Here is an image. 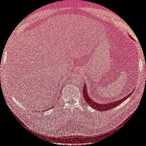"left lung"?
<instances>
[{
	"mask_svg": "<svg viewBox=\"0 0 146 146\" xmlns=\"http://www.w3.org/2000/svg\"><path fill=\"white\" fill-rule=\"evenodd\" d=\"M130 37H131L129 35ZM131 38L133 39V38L131 37ZM88 88L86 86V85H84L83 87V97L84 99L85 100V101L88 103L90 106H91L92 108H93L94 109H95L96 110L100 111H107L109 110L110 109H112V108H115L118 105L120 104L122 102H123L125 100H126L127 98L129 97L131 94L133 93V91H132L131 93H130L129 94L127 95L126 96L124 97L123 99L119 100H117V101H111V103H96L95 101H94V100H93L89 96V94L88 93Z\"/></svg>",
	"mask_w": 146,
	"mask_h": 146,
	"instance_id": "obj_1",
	"label": "left lung"
}]
</instances>
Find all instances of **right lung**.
I'll use <instances>...</instances> for the list:
<instances>
[{"instance_id": "right-lung-1", "label": "right lung", "mask_w": 146, "mask_h": 146, "mask_svg": "<svg viewBox=\"0 0 146 146\" xmlns=\"http://www.w3.org/2000/svg\"><path fill=\"white\" fill-rule=\"evenodd\" d=\"M53 106H52V108H53ZM51 108V109H52V108ZM49 109H50V108H48V110H48Z\"/></svg>"}]
</instances>
